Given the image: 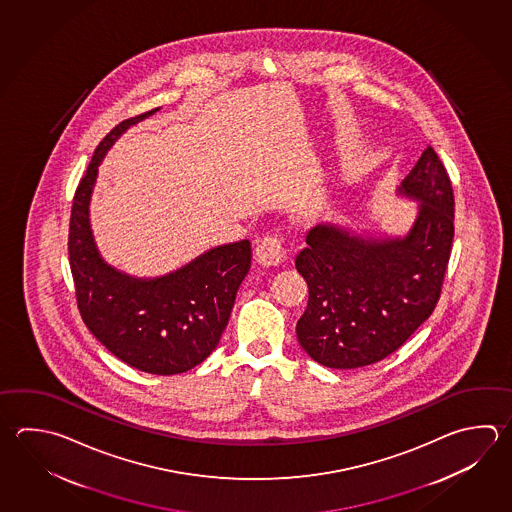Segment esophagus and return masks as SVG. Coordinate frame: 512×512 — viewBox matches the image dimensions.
<instances>
[{
  "mask_svg": "<svg viewBox=\"0 0 512 512\" xmlns=\"http://www.w3.org/2000/svg\"><path fill=\"white\" fill-rule=\"evenodd\" d=\"M286 259V250L277 235H264L255 246V261L262 266H277Z\"/></svg>",
  "mask_w": 512,
  "mask_h": 512,
  "instance_id": "1",
  "label": "esophagus"
}]
</instances>
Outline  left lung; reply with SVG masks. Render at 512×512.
Returning <instances> with one entry per match:
<instances>
[{"mask_svg":"<svg viewBox=\"0 0 512 512\" xmlns=\"http://www.w3.org/2000/svg\"><path fill=\"white\" fill-rule=\"evenodd\" d=\"M398 193L420 201L404 237L357 235L317 224L295 259L308 282V308L297 338L331 369L369 366L395 353L431 317L454 237L451 179L427 146Z\"/></svg>","mask_w":512,"mask_h":512,"instance_id":"1","label":"left lung"}]
</instances>
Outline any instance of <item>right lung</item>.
<instances>
[{
	"mask_svg": "<svg viewBox=\"0 0 512 512\" xmlns=\"http://www.w3.org/2000/svg\"><path fill=\"white\" fill-rule=\"evenodd\" d=\"M157 110L125 119L97 145L74 195L68 257L79 313L92 335L128 366L177 375L217 348L250 271L251 246L246 239L222 244L157 279H135L101 259L88 219L97 166L119 135Z\"/></svg>",
	"mask_w": 512,
	"mask_h": 512,
	"instance_id": "add662e5",
	"label": "right lung"
}]
</instances>
